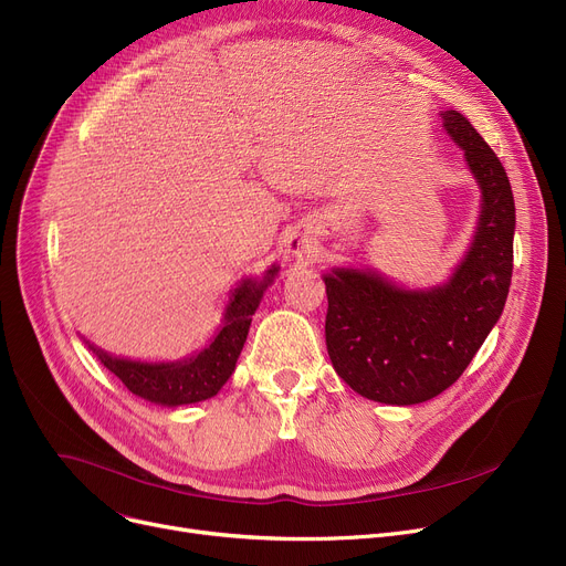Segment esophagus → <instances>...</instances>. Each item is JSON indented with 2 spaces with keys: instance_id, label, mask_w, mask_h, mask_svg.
I'll use <instances>...</instances> for the list:
<instances>
[{
  "instance_id": "34e87169",
  "label": "esophagus",
  "mask_w": 566,
  "mask_h": 566,
  "mask_svg": "<svg viewBox=\"0 0 566 566\" xmlns=\"http://www.w3.org/2000/svg\"><path fill=\"white\" fill-rule=\"evenodd\" d=\"M286 248H289V254H291V256H295V259L312 261V259L316 256V243H314V238H312V235H307L305 231H295V233H291Z\"/></svg>"
}]
</instances>
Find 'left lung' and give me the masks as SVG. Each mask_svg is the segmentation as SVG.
<instances>
[{"mask_svg": "<svg viewBox=\"0 0 566 566\" xmlns=\"http://www.w3.org/2000/svg\"><path fill=\"white\" fill-rule=\"evenodd\" d=\"M442 118L482 188L480 227L454 277L429 291H406L353 268L323 277L333 367L355 392L380 403H422L448 390L500 318L512 284L516 208L507 171L461 112Z\"/></svg>", "mask_w": 566, "mask_h": 566, "instance_id": "8db88e82", "label": "left lung"}]
</instances>
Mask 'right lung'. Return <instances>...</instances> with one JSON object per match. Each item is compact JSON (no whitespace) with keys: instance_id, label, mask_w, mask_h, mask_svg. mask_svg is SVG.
Wrapping results in <instances>:
<instances>
[{"instance_id":"add662e5","label":"right lung","mask_w":566,"mask_h":566,"mask_svg":"<svg viewBox=\"0 0 566 566\" xmlns=\"http://www.w3.org/2000/svg\"><path fill=\"white\" fill-rule=\"evenodd\" d=\"M275 273L277 268H271L261 284L245 280L235 289L220 333L190 360L171 365H148L112 358V355H107L101 348H94L92 344H88V348H92L98 355V360L137 397L163 406L203 401L218 395L222 385L233 374L238 355H241L243 344L248 339L252 314L259 307L263 289L273 282Z\"/></svg>"}]
</instances>
